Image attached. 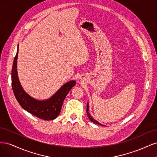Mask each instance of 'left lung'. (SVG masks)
<instances>
[{"label":"left lung","instance_id":"8db88e82","mask_svg":"<svg viewBox=\"0 0 157 157\" xmlns=\"http://www.w3.org/2000/svg\"><path fill=\"white\" fill-rule=\"evenodd\" d=\"M86 112H87V115H88V117L89 118V119L91 121V122L95 123V124H99V125H102L101 124H100L99 122H98L97 121H96L94 119V118H93V117L90 115V114L89 113V104L88 103H87V107H86ZM102 126H104V125H102Z\"/></svg>","mask_w":157,"mask_h":157}]
</instances>
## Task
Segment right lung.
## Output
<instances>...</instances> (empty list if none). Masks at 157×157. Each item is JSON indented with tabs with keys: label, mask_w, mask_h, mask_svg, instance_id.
I'll list each match as a JSON object with an SVG mask.
<instances>
[{
	"label": "right lung",
	"mask_w": 157,
	"mask_h": 157,
	"mask_svg": "<svg viewBox=\"0 0 157 157\" xmlns=\"http://www.w3.org/2000/svg\"><path fill=\"white\" fill-rule=\"evenodd\" d=\"M18 48L14 58L12 70V86L17 101L26 111L44 121L54 120L61 112L64 99L69 92L76 84L75 80L65 83L51 98L44 100H37L25 92L19 81L17 71Z\"/></svg>",
	"instance_id": "1"
}]
</instances>
